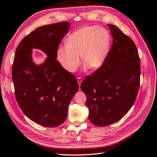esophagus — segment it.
<instances>
[{
  "label": "esophagus",
  "instance_id": "esophagus-1",
  "mask_svg": "<svg viewBox=\"0 0 157 157\" xmlns=\"http://www.w3.org/2000/svg\"><path fill=\"white\" fill-rule=\"evenodd\" d=\"M77 80H78V85H79V86H80V85H81V83L82 82V78H80V77L77 78Z\"/></svg>",
  "mask_w": 157,
  "mask_h": 157
}]
</instances>
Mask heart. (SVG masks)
<instances>
[{"label": "heart", "instance_id": "obj_1", "mask_svg": "<svg viewBox=\"0 0 157 157\" xmlns=\"http://www.w3.org/2000/svg\"><path fill=\"white\" fill-rule=\"evenodd\" d=\"M66 47L56 52L58 61L66 71L75 72L80 64L81 56L84 69L101 68L107 58L111 45L109 32L98 26L81 28L70 34L65 41Z\"/></svg>", "mask_w": 157, "mask_h": 157}]
</instances>
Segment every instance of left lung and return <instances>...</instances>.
<instances>
[{"instance_id": "obj_1", "label": "left lung", "mask_w": 157, "mask_h": 157, "mask_svg": "<svg viewBox=\"0 0 157 157\" xmlns=\"http://www.w3.org/2000/svg\"><path fill=\"white\" fill-rule=\"evenodd\" d=\"M107 25L113 38L107 58L81 84L89 119L99 127L122 119L133 105L140 86V58L134 42L117 26Z\"/></svg>"}]
</instances>
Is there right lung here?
I'll return each mask as SVG.
<instances>
[{"instance_id":"add662e5","label":"right lung","mask_w":157,"mask_h":157,"mask_svg":"<svg viewBox=\"0 0 157 157\" xmlns=\"http://www.w3.org/2000/svg\"><path fill=\"white\" fill-rule=\"evenodd\" d=\"M70 26L60 22L39 27L21 40L15 52L12 78L16 99L26 117L44 127H57L65 121L69 104L79 90L75 76L56 59ZM33 48L48 56L41 65L32 62Z\"/></svg>"}]
</instances>
